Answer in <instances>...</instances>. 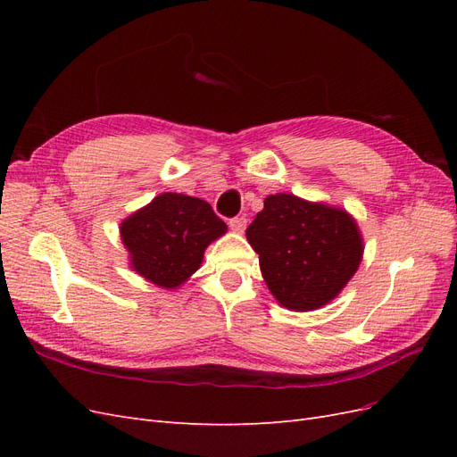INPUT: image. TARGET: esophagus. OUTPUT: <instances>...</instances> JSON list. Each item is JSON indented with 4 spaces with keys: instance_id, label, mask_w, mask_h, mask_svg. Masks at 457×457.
Wrapping results in <instances>:
<instances>
[{
    "instance_id": "1",
    "label": "esophagus",
    "mask_w": 457,
    "mask_h": 457,
    "mask_svg": "<svg viewBox=\"0 0 457 457\" xmlns=\"http://www.w3.org/2000/svg\"><path fill=\"white\" fill-rule=\"evenodd\" d=\"M245 225H247V219H245V217H232V219L228 220V227H230L234 232H244Z\"/></svg>"
}]
</instances>
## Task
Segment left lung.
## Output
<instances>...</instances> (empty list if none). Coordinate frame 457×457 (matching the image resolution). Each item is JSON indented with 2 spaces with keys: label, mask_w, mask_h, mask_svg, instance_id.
Returning a JSON list of instances; mask_svg holds the SVG:
<instances>
[{
  "label": "left lung",
  "mask_w": 457,
  "mask_h": 457,
  "mask_svg": "<svg viewBox=\"0 0 457 457\" xmlns=\"http://www.w3.org/2000/svg\"><path fill=\"white\" fill-rule=\"evenodd\" d=\"M245 237L270 294L294 311L329 303L362 259L361 232L347 213L294 195L269 196Z\"/></svg>",
  "instance_id": "1"
}]
</instances>
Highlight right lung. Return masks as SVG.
Segmentation results:
<instances>
[{"mask_svg": "<svg viewBox=\"0 0 457 457\" xmlns=\"http://www.w3.org/2000/svg\"><path fill=\"white\" fill-rule=\"evenodd\" d=\"M120 232L133 269L171 289L200 267L204 250L227 232V225L207 202L165 192L123 220Z\"/></svg>", "mask_w": 457, "mask_h": 457, "instance_id": "1", "label": "right lung"}]
</instances>
